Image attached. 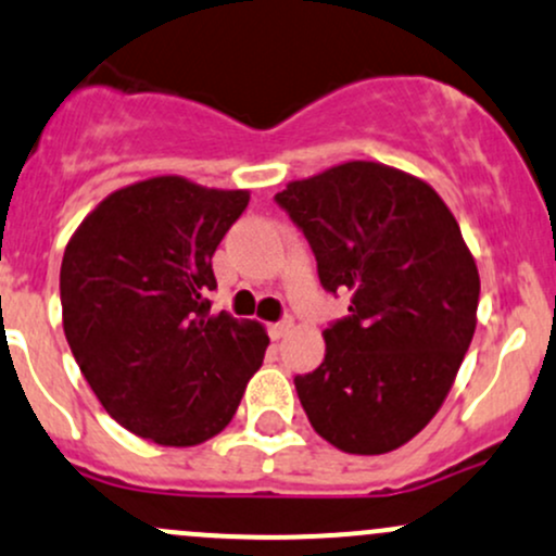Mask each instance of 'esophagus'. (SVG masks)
Segmentation results:
<instances>
[{"instance_id": "obj_1", "label": "esophagus", "mask_w": 556, "mask_h": 556, "mask_svg": "<svg viewBox=\"0 0 556 556\" xmlns=\"http://www.w3.org/2000/svg\"><path fill=\"white\" fill-rule=\"evenodd\" d=\"M290 329H292V319H282V321H277V325H268V334H271V340H279V338H285Z\"/></svg>"}]
</instances>
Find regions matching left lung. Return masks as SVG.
I'll return each instance as SVG.
<instances>
[{"mask_svg":"<svg viewBox=\"0 0 556 556\" xmlns=\"http://www.w3.org/2000/svg\"><path fill=\"white\" fill-rule=\"evenodd\" d=\"M277 203L303 229L351 314L325 362L295 377L311 427L345 454H388L438 414L475 325L480 274L454 213L419 176L348 161L290 181Z\"/></svg>","mask_w":556,"mask_h":556,"instance_id":"obj_1","label":"left lung"}]
</instances>
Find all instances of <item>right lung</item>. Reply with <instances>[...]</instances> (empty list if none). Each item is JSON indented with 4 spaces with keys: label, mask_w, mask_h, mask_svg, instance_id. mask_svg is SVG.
Segmentation results:
<instances>
[{
    "label": "right lung",
    "mask_w": 556,
    "mask_h": 556,
    "mask_svg": "<svg viewBox=\"0 0 556 556\" xmlns=\"http://www.w3.org/2000/svg\"><path fill=\"white\" fill-rule=\"evenodd\" d=\"M248 189L152 176L110 192L60 266L63 329L78 369L121 427L187 448L231 422L264 364V325L211 314V258Z\"/></svg>",
    "instance_id": "right-lung-1"
}]
</instances>
